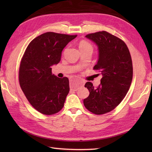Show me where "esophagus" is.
Here are the masks:
<instances>
[{
	"label": "esophagus",
	"instance_id": "1",
	"mask_svg": "<svg viewBox=\"0 0 152 152\" xmlns=\"http://www.w3.org/2000/svg\"><path fill=\"white\" fill-rule=\"evenodd\" d=\"M82 85H83V83L81 81H80L79 79L78 78H73L70 80V88H71V90H72L74 91H77L80 87L82 86Z\"/></svg>",
	"mask_w": 152,
	"mask_h": 152
}]
</instances>
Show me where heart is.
Masks as SVG:
<instances>
[{
  "mask_svg": "<svg viewBox=\"0 0 152 152\" xmlns=\"http://www.w3.org/2000/svg\"><path fill=\"white\" fill-rule=\"evenodd\" d=\"M79 48L80 51L93 50L92 45L86 40H81L79 43Z\"/></svg>",
  "mask_w": 152,
  "mask_h": 152,
  "instance_id": "b5f03b06",
  "label": "heart"
}]
</instances>
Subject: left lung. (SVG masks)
<instances>
[{"label": "left lung", "mask_w": 152, "mask_h": 152, "mask_svg": "<svg viewBox=\"0 0 152 152\" xmlns=\"http://www.w3.org/2000/svg\"><path fill=\"white\" fill-rule=\"evenodd\" d=\"M86 37L98 47L99 59L93 69L99 70L102 78L96 88L91 82L86 83L89 95L83 100V104L93 114H104L114 110L129 89L133 79L131 54L124 41L106 31Z\"/></svg>", "instance_id": "obj_1"}]
</instances>
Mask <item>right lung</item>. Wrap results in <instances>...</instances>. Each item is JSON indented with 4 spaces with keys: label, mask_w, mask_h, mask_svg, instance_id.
I'll list each match as a JSON object with an SVG mask.
<instances>
[{
    "label": "right lung",
    "mask_w": 152,
    "mask_h": 152,
    "mask_svg": "<svg viewBox=\"0 0 152 152\" xmlns=\"http://www.w3.org/2000/svg\"><path fill=\"white\" fill-rule=\"evenodd\" d=\"M77 37L48 32L28 45L19 70V85L26 98L37 111L53 115L63 108L69 81L52 74L51 66L61 61L64 48Z\"/></svg>",
    "instance_id": "1"
}]
</instances>
